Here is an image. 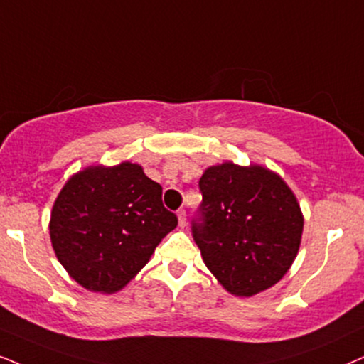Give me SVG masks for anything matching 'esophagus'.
I'll return each instance as SVG.
<instances>
[{
  "label": "esophagus",
  "mask_w": 364,
  "mask_h": 364,
  "mask_svg": "<svg viewBox=\"0 0 364 364\" xmlns=\"http://www.w3.org/2000/svg\"><path fill=\"white\" fill-rule=\"evenodd\" d=\"M178 223H179V227L181 228H185V225H186V211L185 210H178Z\"/></svg>",
  "instance_id": "obj_1"
}]
</instances>
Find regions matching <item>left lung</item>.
Segmentation results:
<instances>
[{
	"label": "left lung",
	"instance_id": "8db88e82",
	"mask_svg": "<svg viewBox=\"0 0 364 364\" xmlns=\"http://www.w3.org/2000/svg\"><path fill=\"white\" fill-rule=\"evenodd\" d=\"M201 223L193 238L205 265L230 294L252 297L291 269L304 215L287 183L262 164L225 161L200 178Z\"/></svg>",
	"mask_w": 364,
	"mask_h": 364
}]
</instances>
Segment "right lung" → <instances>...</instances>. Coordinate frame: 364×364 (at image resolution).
Wrapping results in <instances>:
<instances>
[{"label":"right lung","instance_id":"1","mask_svg":"<svg viewBox=\"0 0 364 364\" xmlns=\"http://www.w3.org/2000/svg\"><path fill=\"white\" fill-rule=\"evenodd\" d=\"M163 188L139 164L87 166L60 190L50 215V240L67 274L90 292L114 294L148 264L176 228Z\"/></svg>","mask_w":364,"mask_h":364}]
</instances>
